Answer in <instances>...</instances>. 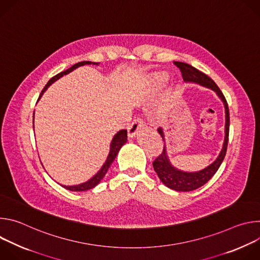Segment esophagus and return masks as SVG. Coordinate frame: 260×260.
Returning <instances> with one entry per match:
<instances>
[{
    "label": "esophagus",
    "mask_w": 260,
    "mask_h": 260,
    "mask_svg": "<svg viewBox=\"0 0 260 260\" xmlns=\"http://www.w3.org/2000/svg\"><path fill=\"white\" fill-rule=\"evenodd\" d=\"M143 126H144L143 120H142L141 118H136V119L133 121V123H132V125L129 126V128H128V137H129V138L135 137L136 134L139 132V129H141Z\"/></svg>",
    "instance_id": "34e87169"
}]
</instances>
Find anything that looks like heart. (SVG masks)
Masks as SVG:
<instances>
[{"label":"heart","mask_w":260,"mask_h":260,"mask_svg":"<svg viewBox=\"0 0 260 260\" xmlns=\"http://www.w3.org/2000/svg\"><path fill=\"white\" fill-rule=\"evenodd\" d=\"M167 81H168V77L166 75H159L155 77V86L161 87L167 83Z\"/></svg>","instance_id":"1"}]
</instances>
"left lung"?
I'll use <instances>...</instances> for the list:
<instances>
[{
	"label": "left lung",
	"mask_w": 260,
	"mask_h": 260,
	"mask_svg": "<svg viewBox=\"0 0 260 260\" xmlns=\"http://www.w3.org/2000/svg\"><path fill=\"white\" fill-rule=\"evenodd\" d=\"M181 71L182 73V77L185 82H189V83H197L202 86H205L207 88L212 89L213 91L216 92L218 98L222 101L224 105L225 109V137H224V142L223 146H222V149L216 158L214 162H212L210 166L207 168L203 169L202 171L199 172H184L181 170H178L175 168L169 158L168 152H167V147L165 144L164 150L161 154L156 157V159L153 161V168L154 171L156 172L158 178L160 181L166 185L167 187L176 190V191H191L196 190L200 187H202L203 185H205L218 171L219 167L221 166L222 161H223L225 154H226V149H228V143H229V133H230V111H229V105L228 102L220 90V88L216 85V83L209 77L206 74L203 72L199 71L194 67L181 62V61H175L174 62ZM159 135L161 136L164 142H166L165 139V133L161 127L157 129Z\"/></svg>",
	"instance_id": "obj_1"
}]
</instances>
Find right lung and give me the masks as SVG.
<instances>
[{"mask_svg": "<svg viewBox=\"0 0 260 260\" xmlns=\"http://www.w3.org/2000/svg\"><path fill=\"white\" fill-rule=\"evenodd\" d=\"M84 64H96L99 66L98 62H92V61H80L78 63H75L74 66H72L70 69L63 71V72H60L59 74H57V75H55L54 77H52L48 82L47 84L45 85V87L43 88V90L41 91V94L38 99V101L40 100V98L43 95V93L45 92V90L53 83L55 82L57 79H59L60 77H62L63 75H67V74L71 73L72 71H74L75 69H77L78 67H81V66H84ZM35 114V113H34ZM34 117V116H32ZM32 124H34V121H32ZM34 126V125H32ZM127 142V131L126 129H121L119 131L112 139V142H111L110 144V151H109V154L107 156V159L105 161V164L102 166L101 170L92 177L90 178L88 181L84 182V183H81V184H78V185H73V186H66V185H61V186L68 190H71V191H85V190H88V189H91L93 187H95L96 185L102 181V179L104 178V176L106 175V173L108 172L110 166L112 165V162L114 161L117 153L119 152L120 148Z\"/></svg>", "mask_w": 260, "mask_h": 260, "instance_id": "right-lung-1", "label": "right lung"}]
</instances>
